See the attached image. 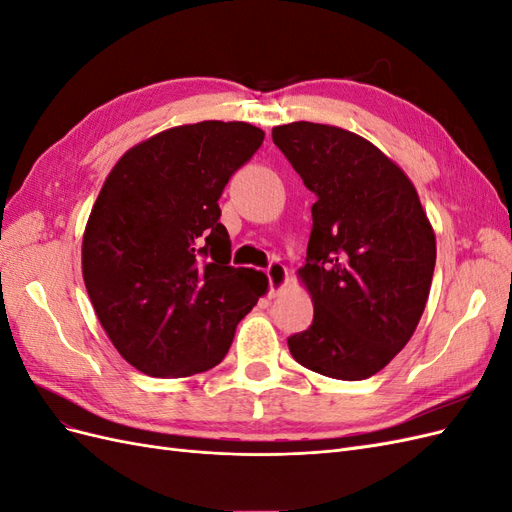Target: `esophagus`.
<instances>
[{"mask_svg": "<svg viewBox=\"0 0 512 512\" xmlns=\"http://www.w3.org/2000/svg\"><path fill=\"white\" fill-rule=\"evenodd\" d=\"M267 277H269L271 290H282V288L286 286V282H288V271H286V267L280 262V258H273V260L269 262Z\"/></svg>", "mask_w": 512, "mask_h": 512, "instance_id": "1", "label": "esophagus"}]
</instances>
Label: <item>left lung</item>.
Returning a JSON list of instances; mask_svg holds the SVG:
<instances>
[{
	"label": "left lung",
	"instance_id": "obj_1",
	"mask_svg": "<svg viewBox=\"0 0 512 512\" xmlns=\"http://www.w3.org/2000/svg\"><path fill=\"white\" fill-rule=\"evenodd\" d=\"M273 143L316 194L305 267L314 320L294 361L335 380L374 376L408 344L429 297L436 235L404 170L365 138L292 121Z\"/></svg>",
	"mask_w": 512,
	"mask_h": 512
}]
</instances>
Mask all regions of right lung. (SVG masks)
I'll use <instances>...</instances> for the list:
<instances>
[{"label": "right lung", "mask_w": 512, "mask_h": 512, "mask_svg": "<svg viewBox=\"0 0 512 512\" xmlns=\"http://www.w3.org/2000/svg\"><path fill=\"white\" fill-rule=\"evenodd\" d=\"M265 132L200 121L132 147L106 177L83 237V277L117 352L153 378L218 365L267 275L228 267L218 200Z\"/></svg>", "instance_id": "obj_1"}]
</instances>
